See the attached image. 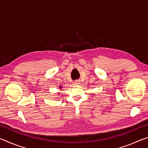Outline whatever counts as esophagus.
<instances>
[{"label":"esophagus","instance_id":"34e87169","mask_svg":"<svg viewBox=\"0 0 148 148\" xmlns=\"http://www.w3.org/2000/svg\"><path fill=\"white\" fill-rule=\"evenodd\" d=\"M74 85H79V80H76V81L74 82Z\"/></svg>","mask_w":148,"mask_h":148}]
</instances>
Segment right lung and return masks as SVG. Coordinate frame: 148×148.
I'll use <instances>...</instances> for the list:
<instances>
[{
    "instance_id": "obj_1",
    "label": "right lung",
    "mask_w": 148,
    "mask_h": 148,
    "mask_svg": "<svg viewBox=\"0 0 148 148\" xmlns=\"http://www.w3.org/2000/svg\"><path fill=\"white\" fill-rule=\"evenodd\" d=\"M59 88H60V89H61V88H62V87H61V86H60V87H59Z\"/></svg>"
}]
</instances>
